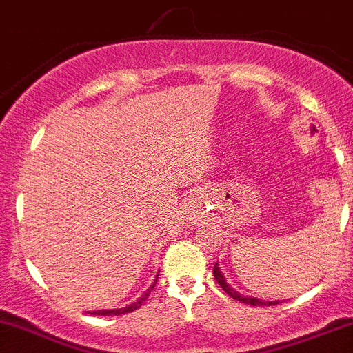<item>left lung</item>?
<instances>
[{
	"label": "left lung",
	"mask_w": 353,
	"mask_h": 353,
	"mask_svg": "<svg viewBox=\"0 0 353 353\" xmlns=\"http://www.w3.org/2000/svg\"><path fill=\"white\" fill-rule=\"evenodd\" d=\"M216 265H219V263H215V266H213V276L216 279L219 285L222 287L223 290H225L227 294H229L232 299H236V301H239V302H244V304H251V305H275V304H280V301H261V299H258V297H248V295L239 294V292L234 290V288L230 287L229 283H227L225 276L222 275V272H220V268Z\"/></svg>",
	"instance_id": "8db88e82"
}]
</instances>
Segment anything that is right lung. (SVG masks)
Listing matches in <instances>:
<instances>
[{
    "mask_svg": "<svg viewBox=\"0 0 353 353\" xmlns=\"http://www.w3.org/2000/svg\"><path fill=\"white\" fill-rule=\"evenodd\" d=\"M157 279H159V276H155V280H154V283H152V287L148 288V290L145 292V294L141 295V297L138 299L137 302H133V304L126 305V307H121V309H101V311H92V312H88V314H95V316H119V314H126V312L137 311V309L141 307V304H143V302L147 301V297H148V295H150V292L154 290V287H155V283H157Z\"/></svg>",
    "mask_w": 353,
    "mask_h": 353,
    "instance_id": "add662e5",
    "label": "right lung"
}]
</instances>
